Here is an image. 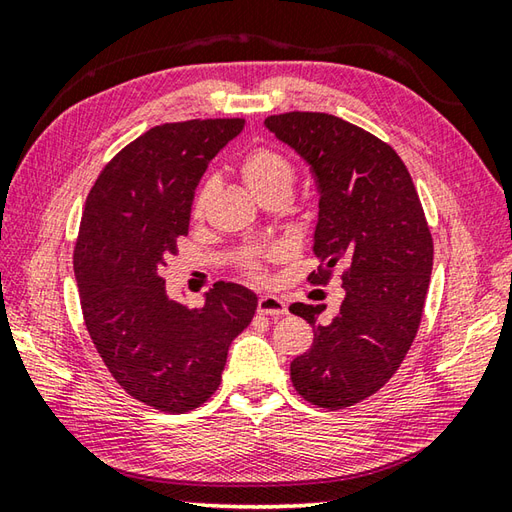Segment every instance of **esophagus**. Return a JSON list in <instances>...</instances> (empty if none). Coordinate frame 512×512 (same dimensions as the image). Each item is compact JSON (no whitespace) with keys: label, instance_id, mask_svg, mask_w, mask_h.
<instances>
[{"label":"esophagus","instance_id":"obj_1","mask_svg":"<svg viewBox=\"0 0 512 512\" xmlns=\"http://www.w3.org/2000/svg\"><path fill=\"white\" fill-rule=\"evenodd\" d=\"M257 312L266 314V317H284V314H288V306L284 299L275 295H264L257 301Z\"/></svg>","mask_w":512,"mask_h":512}]
</instances>
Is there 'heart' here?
Wrapping results in <instances>:
<instances>
[{"instance_id": "heart-1", "label": "heart", "mask_w": 512, "mask_h": 512, "mask_svg": "<svg viewBox=\"0 0 512 512\" xmlns=\"http://www.w3.org/2000/svg\"><path fill=\"white\" fill-rule=\"evenodd\" d=\"M239 169H242V176L248 184V189L253 191L257 198L268 191L275 189H292V182H295V169H292V162L281 154V151L273 147H255L250 149L248 154L239 162ZM211 193V180H204L198 191L193 195V215H202L206 200H209ZM262 255H248L244 257V270L248 275L257 277L259 268H262Z\"/></svg>"}]
</instances>
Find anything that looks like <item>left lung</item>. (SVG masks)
I'll return each mask as SVG.
<instances>
[{"mask_svg": "<svg viewBox=\"0 0 512 512\" xmlns=\"http://www.w3.org/2000/svg\"><path fill=\"white\" fill-rule=\"evenodd\" d=\"M264 125L317 180L319 270L308 279L328 284L343 268L345 299L330 323H319L323 306H290L314 330L290 380L312 405L352 407L396 374L416 339L433 266L427 217L405 162L365 129L321 112L268 116Z\"/></svg>", "mask_w": 512, "mask_h": 512, "instance_id": "1", "label": "left lung"}]
</instances>
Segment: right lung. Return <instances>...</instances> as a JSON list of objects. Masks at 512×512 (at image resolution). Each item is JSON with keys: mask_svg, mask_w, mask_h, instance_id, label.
I'll return each instance as SVG.
<instances>
[{"mask_svg": "<svg viewBox=\"0 0 512 512\" xmlns=\"http://www.w3.org/2000/svg\"><path fill=\"white\" fill-rule=\"evenodd\" d=\"M244 118L151 127L107 162L85 202L74 248L85 328L129 396L184 413L220 387L228 345L253 321L257 295L217 281L204 306L169 299L162 266L189 233L193 193Z\"/></svg>", "mask_w": 512, "mask_h": 512, "instance_id": "obj_1", "label": "right lung"}]
</instances>
